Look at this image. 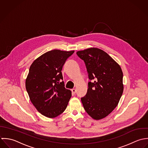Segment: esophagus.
<instances>
[{
  "label": "esophagus",
  "mask_w": 148,
  "mask_h": 148,
  "mask_svg": "<svg viewBox=\"0 0 148 148\" xmlns=\"http://www.w3.org/2000/svg\"><path fill=\"white\" fill-rule=\"evenodd\" d=\"M71 91H72V93L73 94H75L76 93V89H71Z\"/></svg>",
  "instance_id": "esophagus-1"
}]
</instances>
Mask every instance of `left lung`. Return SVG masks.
I'll return each mask as SVG.
<instances>
[{
  "instance_id": "1",
  "label": "left lung",
  "mask_w": 148,
  "mask_h": 148,
  "mask_svg": "<svg viewBox=\"0 0 148 148\" xmlns=\"http://www.w3.org/2000/svg\"><path fill=\"white\" fill-rule=\"evenodd\" d=\"M86 65L88 91L81 101L87 113L98 120L108 116L118 105L123 90V73L118 63L104 51L90 48L77 52Z\"/></svg>"
}]
</instances>
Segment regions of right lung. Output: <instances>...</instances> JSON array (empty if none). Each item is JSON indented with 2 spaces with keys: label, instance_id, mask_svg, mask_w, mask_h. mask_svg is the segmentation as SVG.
Here are the masks:
<instances>
[{
  "label": "right lung",
  "instance_id": "1",
  "mask_svg": "<svg viewBox=\"0 0 148 148\" xmlns=\"http://www.w3.org/2000/svg\"><path fill=\"white\" fill-rule=\"evenodd\" d=\"M74 51H49L30 66L26 88L37 110L49 118H55L66 109L71 91L64 88L62 70Z\"/></svg>",
  "mask_w": 148,
  "mask_h": 148
}]
</instances>
